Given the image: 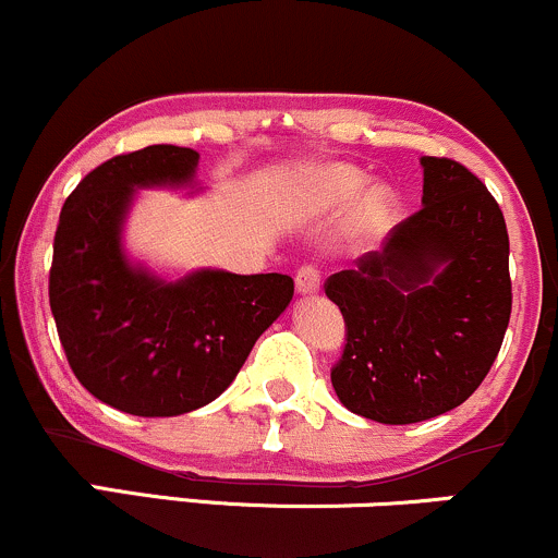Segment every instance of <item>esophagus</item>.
<instances>
[{
	"instance_id": "esophagus-1",
	"label": "esophagus",
	"mask_w": 558,
	"mask_h": 558,
	"mask_svg": "<svg viewBox=\"0 0 558 558\" xmlns=\"http://www.w3.org/2000/svg\"><path fill=\"white\" fill-rule=\"evenodd\" d=\"M294 284H298L300 294H316L320 290V274L316 266H303L294 274Z\"/></svg>"
}]
</instances>
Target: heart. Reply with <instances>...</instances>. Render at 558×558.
Returning a JSON list of instances; mask_svg holds the SVG:
<instances>
[{"label":"heart","mask_w":558,"mask_h":558,"mask_svg":"<svg viewBox=\"0 0 558 558\" xmlns=\"http://www.w3.org/2000/svg\"><path fill=\"white\" fill-rule=\"evenodd\" d=\"M307 201L318 211H342L355 203L347 219V240L350 245H373L397 216V193L386 182L368 187V174L350 163H326L307 180Z\"/></svg>","instance_id":"b5f03b06"}]
</instances>
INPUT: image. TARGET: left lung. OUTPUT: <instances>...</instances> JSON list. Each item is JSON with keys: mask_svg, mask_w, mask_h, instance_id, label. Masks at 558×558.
Masks as SVG:
<instances>
[{"mask_svg": "<svg viewBox=\"0 0 558 558\" xmlns=\"http://www.w3.org/2000/svg\"><path fill=\"white\" fill-rule=\"evenodd\" d=\"M421 167V211L326 281L347 324L333 391L386 425L460 408L499 355L512 313L499 203L462 163L423 156Z\"/></svg>", "mask_w": 558, "mask_h": 558, "instance_id": "1", "label": "left lung"}]
</instances>
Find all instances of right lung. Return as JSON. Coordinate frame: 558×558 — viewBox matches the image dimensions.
<instances>
[{"label":"right lung","instance_id":"obj_1","mask_svg":"<svg viewBox=\"0 0 558 558\" xmlns=\"http://www.w3.org/2000/svg\"><path fill=\"white\" fill-rule=\"evenodd\" d=\"M198 159L180 146L114 156L59 214L49 274L59 342L77 381L128 415L174 417L214 402L294 294L287 274L195 268L172 279L130 258L137 190L198 193Z\"/></svg>","mask_w":558,"mask_h":558}]
</instances>
